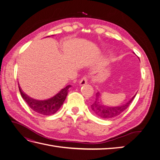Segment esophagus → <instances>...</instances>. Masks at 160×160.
<instances>
[{
  "instance_id": "esophagus-1",
  "label": "esophagus",
  "mask_w": 160,
  "mask_h": 160,
  "mask_svg": "<svg viewBox=\"0 0 160 160\" xmlns=\"http://www.w3.org/2000/svg\"><path fill=\"white\" fill-rule=\"evenodd\" d=\"M88 76H83V77H82L80 82H79V84L80 85H84L85 84H86L87 83H88Z\"/></svg>"
}]
</instances>
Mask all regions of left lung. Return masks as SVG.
I'll use <instances>...</instances> for the list:
<instances>
[{
    "label": "left lung",
    "instance_id": "1",
    "mask_svg": "<svg viewBox=\"0 0 160 160\" xmlns=\"http://www.w3.org/2000/svg\"><path fill=\"white\" fill-rule=\"evenodd\" d=\"M99 95V93H97V97L95 102L93 104H91V108L92 111H93L97 115L103 119L113 118L123 113V111L129 107V105L131 104L132 101L135 97V95H134L132 98V99L129 101L128 103L123 104V105L112 108L108 107V106H105L103 105H100L99 103L98 102V98Z\"/></svg>",
    "mask_w": 160,
    "mask_h": 160
}]
</instances>
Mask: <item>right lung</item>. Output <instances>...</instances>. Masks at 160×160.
Wrapping results in <instances>:
<instances>
[{
	"label": "right lung",
	"instance_id": "add662e5",
	"mask_svg": "<svg viewBox=\"0 0 160 160\" xmlns=\"http://www.w3.org/2000/svg\"><path fill=\"white\" fill-rule=\"evenodd\" d=\"M69 88H71V85H67L65 88L61 89L59 93H58L56 95L49 99L38 101L28 97L23 93L20 87L18 86L19 91H20L22 98L26 101L27 105L35 112L44 115L54 114L59 109L66 99Z\"/></svg>",
	"mask_w": 160,
	"mask_h": 160
}]
</instances>
